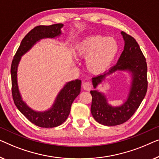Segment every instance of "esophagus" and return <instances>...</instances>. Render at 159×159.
Returning a JSON list of instances; mask_svg holds the SVG:
<instances>
[{
  "label": "esophagus",
  "instance_id": "34e87169",
  "mask_svg": "<svg viewBox=\"0 0 159 159\" xmlns=\"http://www.w3.org/2000/svg\"><path fill=\"white\" fill-rule=\"evenodd\" d=\"M83 89L86 91H90L91 89H92V85H91V83L89 82H84L83 83Z\"/></svg>",
  "mask_w": 159,
  "mask_h": 159
}]
</instances>
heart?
Returning <instances> with one entry per match:
<instances>
[{
	"label": "heart",
	"instance_id": "1",
	"mask_svg": "<svg viewBox=\"0 0 159 159\" xmlns=\"http://www.w3.org/2000/svg\"><path fill=\"white\" fill-rule=\"evenodd\" d=\"M119 44L113 37L93 35L86 37L74 49L75 56L86 59V68L93 74L106 70L117 56Z\"/></svg>",
	"mask_w": 159,
	"mask_h": 159
}]
</instances>
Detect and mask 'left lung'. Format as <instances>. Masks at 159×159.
<instances>
[{"mask_svg": "<svg viewBox=\"0 0 159 159\" xmlns=\"http://www.w3.org/2000/svg\"><path fill=\"white\" fill-rule=\"evenodd\" d=\"M123 37L124 50L117 64L109 70L92 78L93 90L91 112L95 120L106 126H115L122 124L130 118L146 94L148 88L147 64L138 42L133 37L121 32ZM116 72H126L131 76L129 92L124 103L113 106L108 102L105 94L97 89L99 84L106 78Z\"/></svg>", "mask_w": 159, "mask_h": 159, "instance_id": "1", "label": "left lung"}]
</instances>
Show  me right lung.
Returning <instances> with one entry per match:
<instances>
[{"instance_id":"right-lung-1","label":"right lung","mask_w":159,"mask_h":159,"mask_svg":"<svg viewBox=\"0 0 159 159\" xmlns=\"http://www.w3.org/2000/svg\"><path fill=\"white\" fill-rule=\"evenodd\" d=\"M62 24L50 26H38L26 34L20 44L13 57L11 68L12 81V95L14 104L21 114L32 123L45 128L59 126L66 121L70 111V107L80 92L81 80L75 79L67 82L57 93L52 107L45 111H36L24 101L20 93L17 80V70L21 57L33 46L44 39H55L61 35Z\"/></svg>"}]
</instances>
